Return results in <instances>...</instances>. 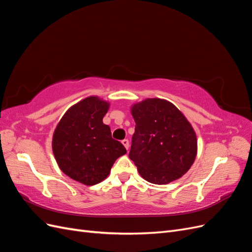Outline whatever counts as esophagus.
I'll list each match as a JSON object with an SVG mask.
<instances>
[{"label":"esophagus","instance_id":"esophagus-1","mask_svg":"<svg viewBox=\"0 0 252 252\" xmlns=\"http://www.w3.org/2000/svg\"><path fill=\"white\" fill-rule=\"evenodd\" d=\"M122 144H123L124 146H125V148L128 150V148H129V141L127 139H124L123 141H122Z\"/></svg>","mask_w":252,"mask_h":252}]
</instances>
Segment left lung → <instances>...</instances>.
<instances>
[{
	"instance_id": "8db88e82",
	"label": "left lung",
	"mask_w": 252,
	"mask_h": 252,
	"mask_svg": "<svg viewBox=\"0 0 252 252\" xmlns=\"http://www.w3.org/2000/svg\"><path fill=\"white\" fill-rule=\"evenodd\" d=\"M135 122L129 158L141 177L163 185L180 179L194 162L197 142L192 126L175 106L147 98L131 107Z\"/></svg>"
}]
</instances>
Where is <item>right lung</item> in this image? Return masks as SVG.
<instances>
[{
  "label": "right lung",
  "instance_id": "obj_1",
  "mask_svg": "<svg viewBox=\"0 0 252 252\" xmlns=\"http://www.w3.org/2000/svg\"><path fill=\"white\" fill-rule=\"evenodd\" d=\"M108 108L109 103L97 96L84 98L66 111L53 133L52 151L60 169L84 185L107 178L116 159L126 154L103 123Z\"/></svg>",
  "mask_w": 252,
  "mask_h": 252
}]
</instances>
